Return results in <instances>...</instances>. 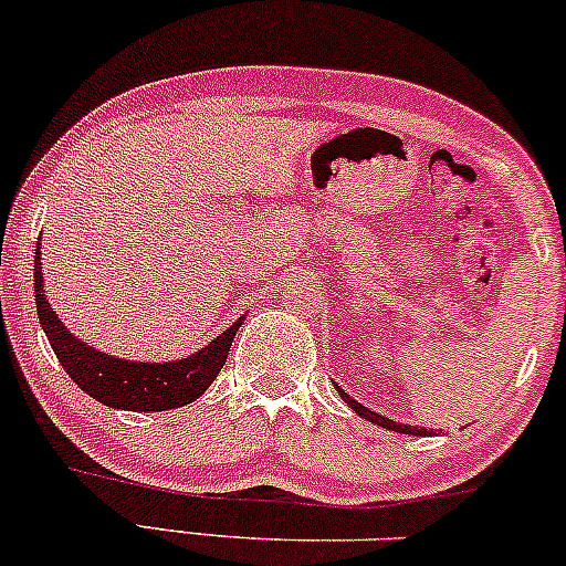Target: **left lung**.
<instances>
[{
    "label": "left lung",
    "mask_w": 566,
    "mask_h": 566,
    "mask_svg": "<svg viewBox=\"0 0 566 566\" xmlns=\"http://www.w3.org/2000/svg\"><path fill=\"white\" fill-rule=\"evenodd\" d=\"M334 389L339 391V397L345 399L347 402V407H353V410L360 415V418H366L368 423H376V426H381V428H386V431H395V433H405V436H436V431H428V428H418V426H405V423H395V420H389V418H384V415H378V412H374V410H368V407H363L360 402H357V399H353L347 395L345 389H339V386L334 384Z\"/></svg>",
    "instance_id": "1"
}]
</instances>
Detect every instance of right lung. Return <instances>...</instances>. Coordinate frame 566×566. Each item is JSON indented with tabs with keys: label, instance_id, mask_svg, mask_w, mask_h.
<instances>
[{
	"label": "right lung",
	"instance_id": "right-lung-1",
	"mask_svg": "<svg viewBox=\"0 0 566 566\" xmlns=\"http://www.w3.org/2000/svg\"><path fill=\"white\" fill-rule=\"evenodd\" d=\"M33 290L35 311H39L41 328H44L49 345L56 360L67 370V376L81 386L85 395L114 410L130 412H161L185 407L203 395L219 376L221 366L230 355L232 339L238 328L245 324L240 316L232 326H227L219 336H213L206 347L180 360L169 363H140L127 357L106 355L91 342L77 339L44 295V271H41V238L35 240L33 263Z\"/></svg>",
	"mask_w": 566,
	"mask_h": 566
}]
</instances>
